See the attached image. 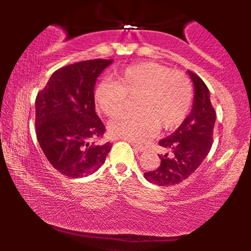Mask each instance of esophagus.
<instances>
[{"instance_id": "esophagus-1", "label": "esophagus", "mask_w": 251, "mask_h": 251, "mask_svg": "<svg viewBox=\"0 0 251 251\" xmlns=\"http://www.w3.org/2000/svg\"><path fill=\"white\" fill-rule=\"evenodd\" d=\"M131 145L133 146L134 150H137V151H140V152L145 151V149H146L144 145H139V144H135V143H131Z\"/></svg>"}]
</instances>
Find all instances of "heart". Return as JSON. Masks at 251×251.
I'll use <instances>...</instances> for the list:
<instances>
[{"mask_svg": "<svg viewBox=\"0 0 251 251\" xmlns=\"http://www.w3.org/2000/svg\"><path fill=\"white\" fill-rule=\"evenodd\" d=\"M133 98L137 112L109 123L108 132L112 137L142 142L157 126L170 129L183 122L191 106L192 86L181 72L144 62L117 72L112 81L103 80L94 89L98 109L109 118L122 114L127 99Z\"/></svg>", "mask_w": 251, "mask_h": 251, "instance_id": "1", "label": "heart"}]
</instances>
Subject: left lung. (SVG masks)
<instances>
[{"mask_svg": "<svg viewBox=\"0 0 251 251\" xmlns=\"http://www.w3.org/2000/svg\"><path fill=\"white\" fill-rule=\"evenodd\" d=\"M189 75L195 87L191 113L174 133L159 140L166 153L158 154L160 164L157 169L144 174L150 183L159 186L175 185L194 174L214 142L216 112L210 101L209 88L197 74L189 71Z\"/></svg>", "mask_w": 251, "mask_h": 251, "instance_id": "obj_1", "label": "left lung"}]
</instances>
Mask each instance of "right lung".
<instances>
[{
    "label": "right lung",
    "instance_id": "1",
    "mask_svg": "<svg viewBox=\"0 0 251 251\" xmlns=\"http://www.w3.org/2000/svg\"><path fill=\"white\" fill-rule=\"evenodd\" d=\"M113 60H86L51 74L35 100L37 142L62 175L80 178L105 163L112 145L98 144L105 126L96 113L94 86Z\"/></svg>",
    "mask_w": 251,
    "mask_h": 251
}]
</instances>
